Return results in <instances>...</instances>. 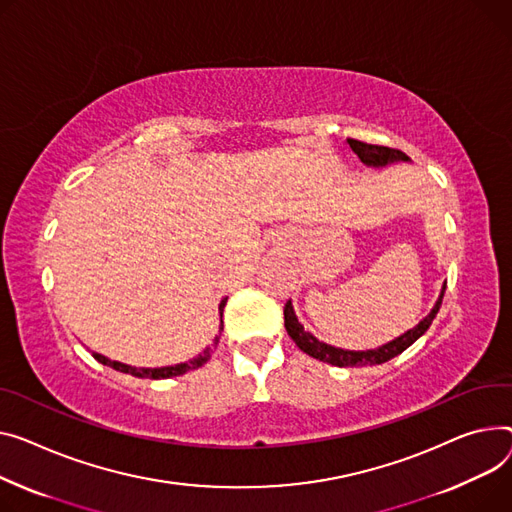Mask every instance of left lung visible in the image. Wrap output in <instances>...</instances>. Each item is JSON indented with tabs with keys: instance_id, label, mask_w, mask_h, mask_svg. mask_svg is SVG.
Wrapping results in <instances>:
<instances>
[{
	"instance_id": "left-lung-1",
	"label": "left lung",
	"mask_w": 512,
	"mask_h": 512,
	"mask_svg": "<svg viewBox=\"0 0 512 512\" xmlns=\"http://www.w3.org/2000/svg\"><path fill=\"white\" fill-rule=\"evenodd\" d=\"M350 148L354 150V154H358V158L366 164V166H374V168H381V166H387V164H393V162H410V158H407L401 150H395V148H387V146H372V144H364V142H358V140H348ZM442 296H445V286H442L440 290V296L434 304V309L410 331H405L403 335H399L397 339H393V342L377 348V350H366V352H354V350H342V348H333L325 342H319V339L304 331V327L298 323L296 315H294V309H292V302L288 300L286 306H284V325H286V331L288 335L294 339V344L304 352L309 354L321 362H327V364H333V366H372V364H383V362H389L391 358L399 356L403 350L410 348L418 337H422L428 327L432 325L440 304H442Z\"/></svg>"
}]
</instances>
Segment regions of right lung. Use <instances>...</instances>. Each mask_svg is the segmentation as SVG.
Returning a JSON list of instances; mask_svg holds the SVG:
<instances>
[{"label":"right lung","instance_id":"obj_1","mask_svg":"<svg viewBox=\"0 0 512 512\" xmlns=\"http://www.w3.org/2000/svg\"><path fill=\"white\" fill-rule=\"evenodd\" d=\"M226 300H228V298H224V300L220 302V306H218V311H220V323H222V313H224ZM222 329H224V327L220 325V335H222ZM220 335L214 337V344H212V346H218ZM212 352H214L212 348H206L197 358H193V360H189V362H181V364H175V366H162V368H135V366H129V364H123V362H117V360H109L107 356L96 354V352H92V356H94L100 364L111 366V368H115V370H119V372H125V374H131V377H138V379H154V381H158V379L179 377V374H185L187 370H193V368L203 366V364H206V362L212 358Z\"/></svg>","mask_w":512,"mask_h":512}]
</instances>
